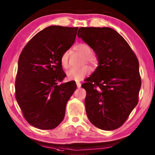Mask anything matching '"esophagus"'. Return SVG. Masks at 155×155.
I'll list each match as a JSON object with an SVG mask.
<instances>
[{"label":"esophagus","mask_w":155,"mask_h":155,"mask_svg":"<svg viewBox=\"0 0 155 155\" xmlns=\"http://www.w3.org/2000/svg\"><path fill=\"white\" fill-rule=\"evenodd\" d=\"M77 86L78 88H80L81 87V84L79 83V82H77Z\"/></svg>","instance_id":"obj_1"}]
</instances>
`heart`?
<instances>
[{
    "instance_id": "b5f03b06",
    "label": "heart",
    "mask_w": 155,
    "mask_h": 155,
    "mask_svg": "<svg viewBox=\"0 0 155 155\" xmlns=\"http://www.w3.org/2000/svg\"><path fill=\"white\" fill-rule=\"evenodd\" d=\"M74 50L78 53L84 56V62H87L93 67H97L98 64V59L96 54L92 52V48L89 45L86 43H79L74 46ZM60 62L62 68H68L69 67L68 62V52H64L62 54ZM91 69L88 66L79 68H71L67 72V79L69 81H80L83 80L86 76L90 74Z\"/></svg>"
}]
</instances>
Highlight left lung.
<instances>
[{
    "mask_svg": "<svg viewBox=\"0 0 155 155\" xmlns=\"http://www.w3.org/2000/svg\"><path fill=\"white\" fill-rule=\"evenodd\" d=\"M81 38L93 49L98 66L82 87L87 117L104 130L120 127L139 102V64L124 38L108 27H81Z\"/></svg>",
    "mask_w": 155,
    "mask_h": 155,
    "instance_id": "obj_1",
    "label": "left lung"
}]
</instances>
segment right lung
<instances>
[{"label": "right lung", "mask_w": 155, "mask_h": 155, "mask_svg": "<svg viewBox=\"0 0 155 155\" xmlns=\"http://www.w3.org/2000/svg\"><path fill=\"white\" fill-rule=\"evenodd\" d=\"M78 27L50 26L38 32L18 58L15 97L28 123L42 130L57 127L77 88L75 81L58 84L66 77L62 54L74 44Z\"/></svg>", "instance_id": "obj_1"}]
</instances>
